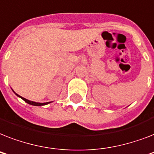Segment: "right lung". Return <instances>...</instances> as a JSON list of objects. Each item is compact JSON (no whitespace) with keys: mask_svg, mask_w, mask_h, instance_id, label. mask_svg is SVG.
<instances>
[{"mask_svg":"<svg viewBox=\"0 0 154 154\" xmlns=\"http://www.w3.org/2000/svg\"><path fill=\"white\" fill-rule=\"evenodd\" d=\"M18 97H20V98H22L24 101H25V102H27L28 104H29V105H37V106H41V105H47V104H49V103L50 102H46V103H37V102H34V101H29V100H27V99L24 98V97H22L19 96V95H17Z\"/></svg>","mask_w":154,"mask_h":154,"instance_id":"obj_1","label":"right lung"}]
</instances>
